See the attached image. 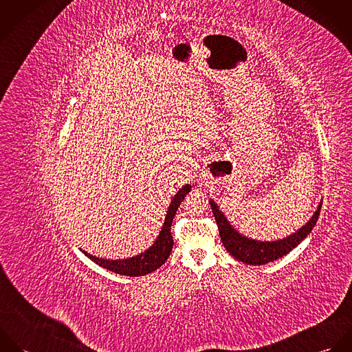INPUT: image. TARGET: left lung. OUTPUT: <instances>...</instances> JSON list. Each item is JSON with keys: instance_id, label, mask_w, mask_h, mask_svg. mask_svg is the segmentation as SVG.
Wrapping results in <instances>:
<instances>
[{"instance_id": "8db88e82", "label": "left lung", "mask_w": 352, "mask_h": 352, "mask_svg": "<svg viewBox=\"0 0 352 352\" xmlns=\"http://www.w3.org/2000/svg\"><path fill=\"white\" fill-rule=\"evenodd\" d=\"M211 210L214 214V218L218 225L219 236L222 240L223 247L229 252L234 258L239 261H243L250 265H263L270 261H274L279 257H283L289 252L293 251L300 243H302L307 234L313 230L316 226V222L320 215V210L322 206V199L318 203L317 210L311 215V218L300 228L297 232L292 233L290 236L285 239H279L275 241H260L253 240L244 234H241L239 230L234 229V226L228 221L226 215L221 211L219 206L210 199Z\"/></svg>"}]
</instances>
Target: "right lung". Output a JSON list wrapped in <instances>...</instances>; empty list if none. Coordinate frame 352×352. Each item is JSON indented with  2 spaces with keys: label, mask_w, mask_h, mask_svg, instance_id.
Wrapping results in <instances>:
<instances>
[{
  "label": "right lung",
  "mask_w": 352,
  "mask_h": 352,
  "mask_svg": "<svg viewBox=\"0 0 352 352\" xmlns=\"http://www.w3.org/2000/svg\"><path fill=\"white\" fill-rule=\"evenodd\" d=\"M191 191V184H186L175 194L172 201L169 203V207L166 210V215L162 223V228L160 230V234L157 236L153 245L145 252H141L140 254H135L133 257L127 258H102L94 256L87 251L81 252L89 257L94 263L99 264L102 268L112 271L119 275H127V276H144L146 274H151L160 268L162 264H165L166 258L169 257L172 248H173V237L170 234V225L176 215L177 208L180 207L182 201L187 197V194Z\"/></svg>",
  "instance_id": "obj_1"
}]
</instances>
